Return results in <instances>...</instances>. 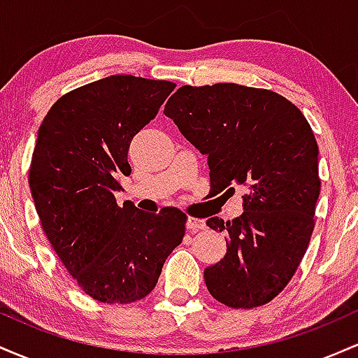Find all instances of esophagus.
Wrapping results in <instances>:
<instances>
[{
  "label": "esophagus",
  "instance_id": "34e87169",
  "mask_svg": "<svg viewBox=\"0 0 358 358\" xmlns=\"http://www.w3.org/2000/svg\"><path fill=\"white\" fill-rule=\"evenodd\" d=\"M207 227V224H205L203 219H196V217H188L187 220V229L190 232H196V231H203V229Z\"/></svg>",
  "mask_w": 358,
  "mask_h": 358
}]
</instances>
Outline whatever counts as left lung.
<instances>
[{
  "instance_id": "8db88e82",
  "label": "left lung",
  "mask_w": 358,
  "mask_h": 358,
  "mask_svg": "<svg viewBox=\"0 0 358 358\" xmlns=\"http://www.w3.org/2000/svg\"><path fill=\"white\" fill-rule=\"evenodd\" d=\"M165 116L208 156L215 195L250 190L241 217L207 220L227 234V254L203 271L207 289L225 306L266 305L294 276L315 229L322 182L310 122L278 92L239 84L183 85Z\"/></svg>"
}]
</instances>
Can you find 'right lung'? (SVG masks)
<instances>
[{"label": "right lung", "instance_id": "obj_1", "mask_svg": "<svg viewBox=\"0 0 358 358\" xmlns=\"http://www.w3.org/2000/svg\"><path fill=\"white\" fill-rule=\"evenodd\" d=\"M175 87L110 76L64 94L40 124L28 173L40 224L69 274L101 303L148 296L183 241L182 210L146 213L114 196L131 175V141Z\"/></svg>", "mask_w": 358, "mask_h": 358}]
</instances>
